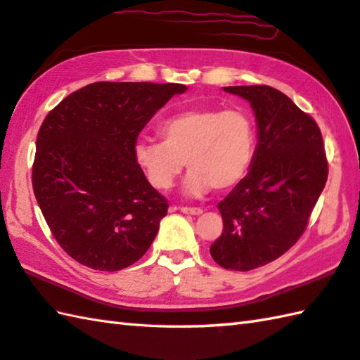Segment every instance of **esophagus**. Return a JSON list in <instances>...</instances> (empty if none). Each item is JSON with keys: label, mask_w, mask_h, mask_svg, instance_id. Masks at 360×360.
Masks as SVG:
<instances>
[{"label": "esophagus", "mask_w": 360, "mask_h": 360, "mask_svg": "<svg viewBox=\"0 0 360 360\" xmlns=\"http://www.w3.org/2000/svg\"><path fill=\"white\" fill-rule=\"evenodd\" d=\"M179 211L182 214H188V215H201L202 209L200 207H179Z\"/></svg>", "instance_id": "34e87169"}]
</instances>
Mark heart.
I'll list each match as a JSON object with an SVG mask.
<instances>
[{
    "label": "heart",
    "instance_id": "heart-1",
    "mask_svg": "<svg viewBox=\"0 0 360 360\" xmlns=\"http://www.w3.org/2000/svg\"><path fill=\"white\" fill-rule=\"evenodd\" d=\"M162 141L139 140L134 160L149 184L167 191L182 167L191 169L182 191L200 198L214 187L228 191L243 181L255 158V124L243 110L188 108L159 126Z\"/></svg>",
    "mask_w": 360,
    "mask_h": 360
}]
</instances>
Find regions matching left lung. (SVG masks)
I'll return each instance as SVG.
<instances>
[{
    "label": "left lung",
    "instance_id": "obj_1",
    "mask_svg": "<svg viewBox=\"0 0 360 360\" xmlns=\"http://www.w3.org/2000/svg\"><path fill=\"white\" fill-rule=\"evenodd\" d=\"M250 102L257 148L245 178L219 202L221 236L209 248L219 266L252 271L290 250L328 181L321 130L278 89L225 86Z\"/></svg>",
    "mask_w": 360,
    "mask_h": 360
}]
</instances>
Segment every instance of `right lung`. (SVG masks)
<instances>
[{"label": "right lung", "instance_id": "obj_1", "mask_svg": "<svg viewBox=\"0 0 360 360\" xmlns=\"http://www.w3.org/2000/svg\"><path fill=\"white\" fill-rule=\"evenodd\" d=\"M186 84L99 82L75 91L37 134L32 188L64 252L115 272L151 247L168 202L134 160L149 120Z\"/></svg>", "mask_w": 360, "mask_h": 360}]
</instances>
